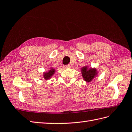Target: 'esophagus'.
Here are the masks:
<instances>
[{
    "label": "esophagus",
    "instance_id": "34e87169",
    "mask_svg": "<svg viewBox=\"0 0 132 132\" xmlns=\"http://www.w3.org/2000/svg\"><path fill=\"white\" fill-rule=\"evenodd\" d=\"M70 66L69 65H64L63 66V67H64V68H65V69H67V68H70Z\"/></svg>",
    "mask_w": 132,
    "mask_h": 132
}]
</instances>
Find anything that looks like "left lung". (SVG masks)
<instances>
[{"label": "left lung", "instance_id": "left-lung-1", "mask_svg": "<svg viewBox=\"0 0 132 132\" xmlns=\"http://www.w3.org/2000/svg\"><path fill=\"white\" fill-rule=\"evenodd\" d=\"M82 76L84 79V80L86 81L87 82L92 81L94 78L97 75V71L95 68H90L87 70V67H84L82 68L81 69Z\"/></svg>", "mask_w": 132, "mask_h": 132}]
</instances>
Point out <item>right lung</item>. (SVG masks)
Instances as JSON below:
<instances>
[{
  "label": "right lung",
  "instance_id": "1",
  "mask_svg": "<svg viewBox=\"0 0 132 132\" xmlns=\"http://www.w3.org/2000/svg\"><path fill=\"white\" fill-rule=\"evenodd\" d=\"M55 72V70L53 68H51L50 71H48V72L44 73V75H43L44 78H45V80H48V79H50L52 77V75L54 74Z\"/></svg>",
  "mask_w": 132,
  "mask_h": 132
}]
</instances>
